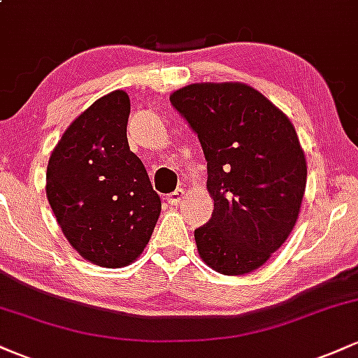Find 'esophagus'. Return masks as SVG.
Listing matches in <instances>:
<instances>
[{"mask_svg": "<svg viewBox=\"0 0 358 358\" xmlns=\"http://www.w3.org/2000/svg\"><path fill=\"white\" fill-rule=\"evenodd\" d=\"M183 196H185L183 188H176L175 192H171L170 195L166 196V200H168V203H171V205H178V203L182 202V200H183Z\"/></svg>", "mask_w": 358, "mask_h": 358, "instance_id": "obj_1", "label": "esophagus"}]
</instances>
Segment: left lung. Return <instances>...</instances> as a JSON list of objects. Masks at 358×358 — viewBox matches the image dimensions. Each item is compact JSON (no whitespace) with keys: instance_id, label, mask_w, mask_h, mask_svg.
<instances>
[{"instance_id":"obj_1","label":"left lung","mask_w":358,"mask_h":358,"mask_svg":"<svg viewBox=\"0 0 358 358\" xmlns=\"http://www.w3.org/2000/svg\"><path fill=\"white\" fill-rule=\"evenodd\" d=\"M207 159L212 219L195 231L200 257L217 273L261 268L296 224L306 159L294 126L239 82L192 84L170 96Z\"/></svg>"}]
</instances>
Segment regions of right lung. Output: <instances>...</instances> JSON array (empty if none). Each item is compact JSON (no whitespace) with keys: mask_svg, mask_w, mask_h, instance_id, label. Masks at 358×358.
I'll use <instances>...</instances> for the list:
<instances>
[{"mask_svg":"<svg viewBox=\"0 0 358 358\" xmlns=\"http://www.w3.org/2000/svg\"><path fill=\"white\" fill-rule=\"evenodd\" d=\"M129 97L114 90L62 134L47 166V199L82 257L104 268L131 264L162 212L145 165L126 136Z\"/></svg>","mask_w":358,"mask_h":358,"instance_id":"right-lung-1","label":"right lung"}]
</instances>
